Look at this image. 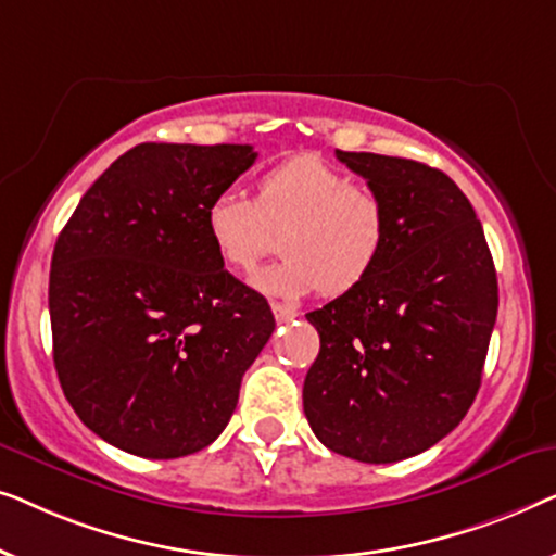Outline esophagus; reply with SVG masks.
<instances>
[{"label":"esophagus","mask_w":556,"mask_h":556,"mask_svg":"<svg viewBox=\"0 0 556 556\" xmlns=\"http://www.w3.org/2000/svg\"><path fill=\"white\" fill-rule=\"evenodd\" d=\"M273 316H276L278 324H288L291 318L299 316V311H295L293 306H286V303H273Z\"/></svg>","instance_id":"obj_1"}]
</instances>
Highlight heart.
<instances>
[{
	"label": "heart",
	"instance_id": "1",
	"mask_svg": "<svg viewBox=\"0 0 556 556\" xmlns=\"http://www.w3.org/2000/svg\"><path fill=\"white\" fill-rule=\"evenodd\" d=\"M270 227H283L286 255L255 273L257 291L299 299L324 288L341 295L375 273L390 240V210L379 192L316 154L270 166L255 200L223 189L204 210L212 248L232 270H250L270 253Z\"/></svg>",
	"mask_w": 556,
	"mask_h": 556
}]
</instances>
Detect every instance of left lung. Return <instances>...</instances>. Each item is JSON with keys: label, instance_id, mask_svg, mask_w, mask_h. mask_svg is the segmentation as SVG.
Listing matches in <instances>:
<instances>
[{"label": "left lung", "instance_id": "1", "mask_svg": "<svg viewBox=\"0 0 556 556\" xmlns=\"http://www.w3.org/2000/svg\"><path fill=\"white\" fill-rule=\"evenodd\" d=\"M390 210L371 276L306 318L321 337L303 413L329 451L362 463L413 458L473 405L498 283L468 197L413 159L337 151Z\"/></svg>", "mask_w": 556, "mask_h": 556}]
</instances>
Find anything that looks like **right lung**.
Instances as JSON below:
<instances>
[{
	"label": "right lung",
	"mask_w": 556,
	"mask_h": 556,
	"mask_svg": "<svg viewBox=\"0 0 556 556\" xmlns=\"http://www.w3.org/2000/svg\"><path fill=\"white\" fill-rule=\"evenodd\" d=\"M248 143H139L83 194L50 263L52 359L83 425L169 460L217 440L276 318L225 270L204 210Z\"/></svg>",
	"instance_id": "obj_1"
}]
</instances>
